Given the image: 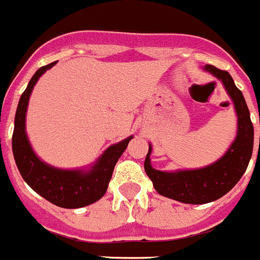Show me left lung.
Wrapping results in <instances>:
<instances>
[{"instance_id":"obj_1","label":"left lung","mask_w":260,"mask_h":260,"mask_svg":"<svg viewBox=\"0 0 260 260\" xmlns=\"http://www.w3.org/2000/svg\"><path fill=\"white\" fill-rule=\"evenodd\" d=\"M204 70L222 81L237 113V135L230 149L214 164L196 170L173 173L156 170L151 166L149 159L152 153L151 144L144 161V170L153 183L154 189L161 196L193 205L208 204L228 193L246 171L254 146V127L250 120L249 108L233 78L227 71L219 70L210 64L205 66Z\"/></svg>"}]
</instances>
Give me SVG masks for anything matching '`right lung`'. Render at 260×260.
<instances>
[{
  "mask_svg": "<svg viewBox=\"0 0 260 260\" xmlns=\"http://www.w3.org/2000/svg\"><path fill=\"white\" fill-rule=\"evenodd\" d=\"M56 61L41 67L21 94L15 113L13 153L20 175L27 184L51 204L64 209H77L94 204L106 193L116 162L133 137L113 144L96 159L90 170H63L45 164L33 152L25 133V114L33 86Z\"/></svg>",
  "mask_w": 260,
  "mask_h": 260,
  "instance_id": "right-lung-1",
  "label": "right lung"
}]
</instances>
